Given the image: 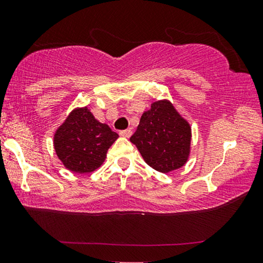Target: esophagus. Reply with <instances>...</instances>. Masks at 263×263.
I'll list each match as a JSON object with an SVG mask.
<instances>
[{
    "label": "esophagus",
    "mask_w": 263,
    "mask_h": 263,
    "mask_svg": "<svg viewBox=\"0 0 263 263\" xmlns=\"http://www.w3.org/2000/svg\"><path fill=\"white\" fill-rule=\"evenodd\" d=\"M119 135L121 137H125V138H130V137L132 136V130H131V128H127V130H123V131H120Z\"/></svg>",
    "instance_id": "1"
}]
</instances>
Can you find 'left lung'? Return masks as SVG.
Segmentation results:
<instances>
[{
	"mask_svg": "<svg viewBox=\"0 0 263 263\" xmlns=\"http://www.w3.org/2000/svg\"><path fill=\"white\" fill-rule=\"evenodd\" d=\"M130 140L147 165L166 174L186 163L191 128L170 101H156L148 111L143 113Z\"/></svg>",
	"mask_w": 263,
	"mask_h": 263,
	"instance_id": "1",
	"label": "left lung"
}]
</instances>
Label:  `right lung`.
<instances>
[{
    "label": "right lung",
    "mask_w": 263,
    "mask_h": 263,
    "mask_svg": "<svg viewBox=\"0 0 263 263\" xmlns=\"http://www.w3.org/2000/svg\"><path fill=\"white\" fill-rule=\"evenodd\" d=\"M118 135L94 118L87 107L70 113L54 136V148L68 170L85 174L98 169Z\"/></svg>",
    "instance_id": "obj_1"
}]
</instances>
